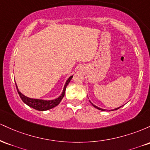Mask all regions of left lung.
Segmentation results:
<instances>
[{"mask_svg": "<svg viewBox=\"0 0 150 150\" xmlns=\"http://www.w3.org/2000/svg\"><path fill=\"white\" fill-rule=\"evenodd\" d=\"M89 102H90V103H91V104H92V106H94V108H97V109L100 110V111H114V110H117V109H118V108H120V107H121V106H120V107L116 108H114V109H112V110H108H108L104 109V108H99V107H98V106H96V105H94V104H92V102H91V101H89Z\"/></svg>", "mask_w": 150, "mask_h": 150, "instance_id": "1", "label": "left lung"}]
</instances>
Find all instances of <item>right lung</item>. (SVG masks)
I'll list each match as a JSON object with an SVG mask.
<instances>
[{"label": "right lung", "mask_w": 150, "mask_h": 150, "mask_svg": "<svg viewBox=\"0 0 150 150\" xmlns=\"http://www.w3.org/2000/svg\"><path fill=\"white\" fill-rule=\"evenodd\" d=\"M73 75H71V76L69 77L68 78V80L65 82L64 87H63V92H62L61 94L59 96V97L56 98V99H51V100H46V99H33V98H30L27 96L24 95L21 92H20L19 90L18 86H17V84L15 83L17 87V90H18V92L20 95V98L22 99V100L23 101L24 103H25L27 106H30V107L34 108V109L38 110V111H47V110L51 109V108H53L55 106H57L58 104H59V103L61 102L63 97L65 95V89H66L67 86H68L69 82L71 80V79L73 78Z\"/></svg>", "instance_id": "1"}]
</instances>
